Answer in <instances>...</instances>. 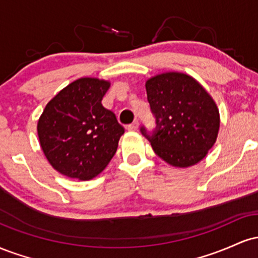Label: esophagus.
<instances>
[{
    "label": "esophagus",
    "instance_id": "esophagus-1",
    "mask_svg": "<svg viewBox=\"0 0 258 258\" xmlns=\"http://www.w3.org/2000/svg\"><path fill=\"white\" fill-rule=\"evenodd\" d=\"M137 128H138V121L137 120L133 121L132 123H130V125L127 126V130H128V131H136Z\"/></svg>",
    "mask_w": 258,
    "mask_h": 258
}]
</instances>
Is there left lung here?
<instances>
[{
    "label": "left lung",
    "instance_id": "8db88e82",
    "mask_svg": "<svg viewBox=\"0 0 258 258\" xmlns=\"http://www.w3.org/2000/svg\"><path fill=\"white\" fill-rule=\"evenodd\" d=\"M156 127L142 135L167 164L188 167L206 156L217 138L220 112L210 94L197 80L180 73H165L146 84Z\"/></svg>",
    "mask_w": 258,
    "mask_h": 258
}]
</instances>
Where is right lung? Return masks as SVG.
Instances as JSON below:
<instances>
[{
	"label": "right lung",
	"mask_w": 258,
	"mask_h": 258,
	"mask_svg": "<svg viewBox=\"0 0 258 258\" xmlns=\"http://www.w3.org/2000/svg\"><path fill=\"white\" fill-rule=\"evenodd\" d=\"M109 87L104 80L79 79L44 108L37 123L38 139L49 164L64 176L93 178L116 153L125 128L102 105Z\"/></svg>",
	"instance_id": "right-lung-1"
}]
</instances>
